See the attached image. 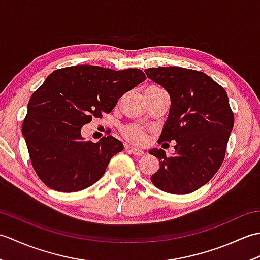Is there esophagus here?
Returning <instances> with one entry per match:
<instances>
[{
  "label": "esophagus",
  "mask_w": 260,
  "mask_h": 260,
  "mask_svg": "<svg viewBox=\"0 0 260 260\" xmlns=\"http://www.w3.org/2000/svg\"><path fill=\"white\" fill-rule=\"evenodd\" d=\"M127 150H128L135 156H141V155H143V154H144V152L140 150V148H136V147H127Z\"/></svg>",
  "instance_id": "obj_1"
}]
</instances>
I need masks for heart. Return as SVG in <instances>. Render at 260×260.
Listing matches in <instances>:
<instances>
[{"label":"heart","instance_id":"heart-1","mask_svg":"<svg viewBox=\"0 0 260 260\" xmlns=\"http://www.w3.org/2000/svg\"><path fill=\"white\" fill-rule=\"evenodd\" d=\"M123 135L127 141L137 145L145 144L147 141V132L140 125H128L123 128Z\"/></svg>","mask_w":260,"mask_h":260}]
</instances>
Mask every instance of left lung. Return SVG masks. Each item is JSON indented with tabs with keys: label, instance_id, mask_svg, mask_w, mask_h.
<instances>
[{
	"label": "left lung",
	"instance_id": "1",
	"mask_svg": "<svg viewBox=\"0 0 260 260\" xmlns=\"http://www.w3.org/2000/svg\"><path fill=\"white\" fill-rule=\"evenodd\" d=\"M145 74L171 98L158 144L176 141L175 153L170 157L163 150L150 151L159 161L151 181L164 192L187 194L208 183L224 159L235 123L227 92L202 71L158 67Z\"/></svg>",
	"mask_w": 260,
	"mask_h": 260
}]
</instances>
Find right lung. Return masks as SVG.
<instances>
[{"mask_svg": "<svg viewBox=\"0 0 260 260\" xmlns=\"http://www.w3.org/2000/svg\"><path fill=\"white\" fill-rule=\"evenodd\" d=\"M146 79L140 69L73 66L54 70L32 93L22 134L32 167L60 192L86 189L102 178L123 144L113 136L85 141L81 127L110 113L118 99Z\"/></svg>", "mask_w": 260, "mask_h": 260, "instance_id": "add662e5", "label": "right lung"}]
</instances>
